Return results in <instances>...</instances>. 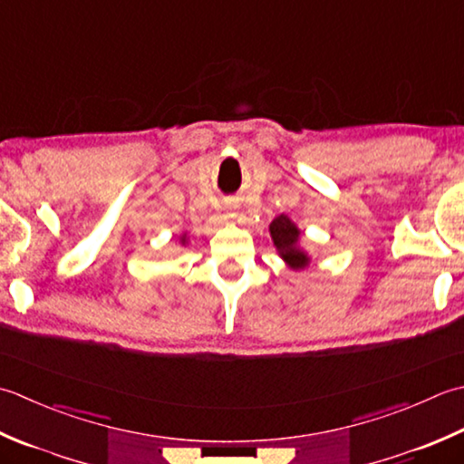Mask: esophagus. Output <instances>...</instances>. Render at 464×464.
Segmentation results:
<instances>
[{"label": "esophagus", "instance_id": "esophagus-1", "mask_svg": "<svg viewBox=\"0 0 464 464\" xmlns=\"http://www.w3.org/2000/svg\"><path fill=\"white\" fill-rule=\"evenodd\" d=\"M229 217H235V213H233V215H229Z\"/></svg>", "mask_w": 464, "mask_h": 464}]
</instances>
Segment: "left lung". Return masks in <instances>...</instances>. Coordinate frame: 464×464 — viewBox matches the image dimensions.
I'll use <instances>...</instances> for the list:
<instances>
[{
    "instance_id": "1",
    "label": "left lung",
    "mask_w": 464,
    "mask_h": 464,
    "mask_svg": "<svg viewBox=\"0 0 464 464\" xmlns=\"http://www.w3.org/2000/svg\"><path fill=\"white\" fill-rule=\"evenodd\" d=\"M269 235L271 241H274L277 256L285 261V266L294 271H302L305 267H310L312 257L302 245H299V239H302V231L299 227L289 219L287 215H279L269 225Z\"/></svg>"
}]
</instances>
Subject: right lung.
Masks as SVG:
<instances>
[{
	"label": "right lung",
	"mask_w": 464,
	"mask_h": 464,
	"mask_svg": "<svg viewBox=\"0 0 464 464\" xmlns=\"http://www.w3.org/2000/svg\"><path fill=\"white\" fill-rule=\"evenodd\" d=\"M179 243H180V245H183V247H185V245L188 243V235H187V233H180V237H179Z\"/></svg>",
	"instance_id": "1"
}]
</instances>
